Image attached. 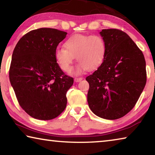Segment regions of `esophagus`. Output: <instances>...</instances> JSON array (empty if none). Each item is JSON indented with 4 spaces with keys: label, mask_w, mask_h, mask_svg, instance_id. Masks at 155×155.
<instances>
[{
    "label": "esophagus",
    "mask_w": 155,
    "mask_h": 155,
    "mask_svg": "<svg viewBox=\"0 0 155 155\" xmlns=\"http://www.w3.org/2000/svg\"><path fill=\"white\" fill-rule=\"evenodd\" d=\"M83 80V78L82 77H80V78H74V81L75 82H80Z\"/></svg>",
    "instance_id": "34e87169"
}]
</instances>
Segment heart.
Segmentation results:
<instances>
[{
    "label": "heart",
    "instance_id": "b5f03b06",
    "mask_svg": "<svg viewBox=\"0 0 155 155\" xmlns=\"http://www.w3.org/2000/svg\"><path fill=\"white\" fill-rule=\"evenodd\" d=\"M107 52L106 42L103 37L76 34L68 39L64 47H58L55 58L60 68L65 72L72 70L76 57L79 62L73 70L74 74H80L85 70L98 68L103 62Z\"/></svg>",
    "mask_w": 155,
    "mask_h": 155
}]
</instances>
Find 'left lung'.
I'll return each instance as SVG.
<instances>
[{
	"label": "left lung",
	"mask_w": 155,
	"mask_h": 155,
	"mask_svg": "<svg viewBox=\"0 0 155 155\" xmlns=\"http://www.w3.org/2000/svg\"><path fill=\"white\" fill-rule=\"evenodd\" d=\"M100 34L107 52L98 70L86 77L90 84L87 102L97 116L116 120L137 103L146 83V61L142 51L124 31L109 28Z\"/></svg>",
	"instance_id": "obj_1"
}]
</instances>
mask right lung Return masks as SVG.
Segmentation results:
<instances>
[{
	"mask_svg": "<svg viewBox=\"0 0 155 155\" xmlns=\"http://www.w3.org/2000/svg\"><path fill=\"white\" fill-rule=\"evenodd\" d=\"M67 33L51 28L31 31L12 54L9 80L18 103L33 118L57 117L67 104L66 92L74 79L57 63L55 51Z\"/></svg>",
	"mask_w": 155,
	"mask_h": 155,
	"instance_id": "obj_1",
	"label": "right lung"
}]
</instances>
